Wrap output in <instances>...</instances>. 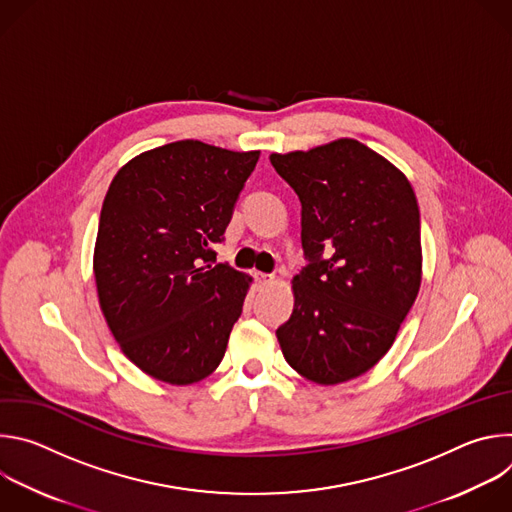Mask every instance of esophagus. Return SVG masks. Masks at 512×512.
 Here are the masks:
<instances>
[{"label": "esophagus", "instance_id": "obj_1", "mask_svg": "<svg viewBox=\"0 0 512 512\" xmlns=\"http://www.w3.org/2000/svg\"><path fill=\"white\" fill-rule=\"evenodd\" d=\"M257 279H259V283L267 285V283H271L275 277H273L271 273H257Z\"/></svg>", "mask_w": 512, "mask_h": 512}]
</instances>
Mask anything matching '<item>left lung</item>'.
I'll use <instances>...</instances> for the list:
<instances>
[{"label": "left lung", "mask_w": 512, "mask_h": 512, "mask_svg": "<svg viewBox=\"0 0 512 512\" xmlns=\"http://www.w3.org/2000/svg\"><path fill=\"white\" fill-rule=\"evenodd\" d=\"M302 202L308 265L277 328L289 367L318 385L360 377L393 346L421 285L419 206L407 178L356 139L271 154Z\"/></svg>", "instance_id": "8db88e82"}]
</instances>
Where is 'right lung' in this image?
<instances>
[{"label": "right lung", "mask_w": 512, "mask_h": 512, "mask_svg": "<svg viewBox=\"0 0 512 512\" xmlns=\"http://www.w3.org/2000/svg\"><path fill=\"white\" fill-rule=\"evenodd\" d=\"M259 152L184 139L125 164L103 200L95 245L101 310L145 375L190 385L221 364L249 277L216 263Z\"/></svg>", "instance_id": "obj_1"}]
</instances>
